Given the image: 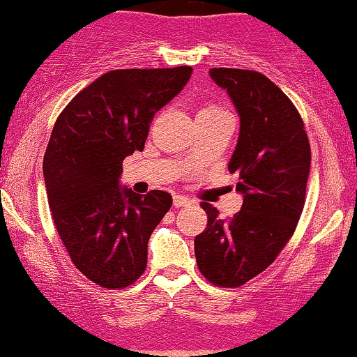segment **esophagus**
Returning a JSON list of instances; mask_svg holds the SVG:
<instances>
[{"label":"esophagus","instance_id":"esophagus-1","mask_svg":"<svg viewBox=\"0 0 357 357\" xmlns=\"http://www.w3.org/2000/svg\"><path fill=\"white\" fill-rule=\"evenodd\" d=\"M193 202L183 195H174V206L175 208H182V206H190Z\"/></svg>","mask_w":357,"mask_h":357}]
</instances>
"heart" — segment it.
Wrapping results in <instances>:
<instances>
[{"mask_svg":"<svg viewBox=\"0 0 357 357\" xmlns=\"http://www.w3.org/2000/svg\"><path fill=\"white\" fill-rule=\"evenodd\" d=\"M229 112L214 102H206L198 112L197 119H221V116H227Z\"/></svg>","mask_w":357,"mask_h":357,"instance_id":"b5f03b06","label":"heart"}]
</instances>
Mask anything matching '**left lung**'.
Wrapping results in <instances>:
<instances>
[{"instance_id":"left-lung-1","label":"left lung","mask_w":357,"mask_h":357,"mask_svg":"<svg viewBox=\"0 0 357 357\" xmlns=\"http://www.w3.org/2000/svg\"><path fill=\"white\" fill-rule=\"evenodd\" d=\"M209 76L241 116L229 172L238 175L243 203L229 219L202 203L208 224L195 237V257L209 282L238 287L265 271L294 234L305 203L310 144L294 104L265 75L213 68Z\"/></svg>"}]
</instances>
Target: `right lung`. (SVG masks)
<instances>
[{"label":"right lung","mask_w":357,"mask_h":357,"mask_svg":"<svg viewBox=\"0 0 357 357\" xmlns=\"http://www.w3.org/2000/svg\"><path fill=\"white\" fill-rule=\"evenodd\" d=\"M192 71H109L73 97L53 126L43 158L53 222L77 270L107 289H123L143 275L151 234L172 206L162 190L121 188V164L144 149L155 112Z\"/></svg>","instance_id":"right-lung-1"}]
</instances>
